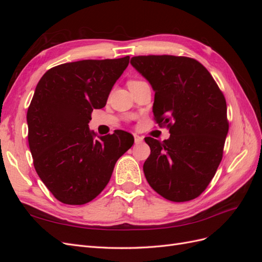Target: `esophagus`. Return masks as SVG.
I'll list each match as a JSON object with an SVG mask.
<instances>
[{
  "instance_id": "esophagus-1",
  "label": "esophagus",
  "mask_w": 262,
  "mask_h": 262,
  "mask_svg": "<svg viewBox=\"0 0 262 262\" xmlns=\"http://www.w3.org/2000/svg\"><path fill=\"white\" fill-rule=\"evenodd\" d=\"M134 141H136V143H141L143 141V138L138 136V134H134Z\"/></svg>"
}]
</instances>
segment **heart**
<instances>
[{
  "mask_svg": "<svg viewBox=\"0 0 262 262\" xmlns=\"http://www.w3.org/2000/svg\"><path fill=\"white\" fill-rule=\"evenodd\" d=\"M137 82H140V81H130V82L128 83V85H130V84H134V83H137Z\"/></svg>",
  "mask_w": 262,
  "mask_h": 262,
  "instance_id": "obj_1",
  "label": "heart"
}]
</instances>
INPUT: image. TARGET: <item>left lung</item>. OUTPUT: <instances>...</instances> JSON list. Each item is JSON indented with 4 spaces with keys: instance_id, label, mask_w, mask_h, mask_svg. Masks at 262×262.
<instances>
[{
    "instance_id": "obj_1",
    "label": "left lung",
    "mask_w": 262,
    "mask_h": 262,
    "mask_svg": "<svg viewBox=\"0 0 262 262\" xmlns=\"http://www.w3.org/2000/svg\"><path fill=\"white\" fill-rule=\"evenodd\" d=\"M131 64L155 92L153 114L167 125L163 142L145 138L150 154L144 175L165 199L185 202L199 196L223 157L228 132L223 93L200 62L176 55H138Z\"/></svg>"
}]
</instances>
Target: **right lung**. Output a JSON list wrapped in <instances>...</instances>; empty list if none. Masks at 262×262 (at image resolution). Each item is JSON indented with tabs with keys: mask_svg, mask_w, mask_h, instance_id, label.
Listing matches in <instances>:
<instances>
[{
	"mask_svg": "<svg viewBox=\"0 0 262 262\" xmlns=\"http://www.w3.org/2000/svg\"><path fill=\"white\" fill-rule=\"evenodd\" d=\"M130 57L63 63L38 82L27 112L28 144L35 169L62 203L81 205L105 189L114 167L133 145L122 130L96 139L92 112L106 106Z\"/></svg>",
	"mask_w": 262,
	"mask_h": 262,
	"instance_id": "add662e5",
	"label": "right lung"
}]
</instances>
